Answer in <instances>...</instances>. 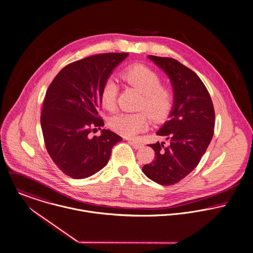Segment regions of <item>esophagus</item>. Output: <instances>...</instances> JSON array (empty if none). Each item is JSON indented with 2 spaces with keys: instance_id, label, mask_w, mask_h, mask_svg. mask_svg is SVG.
Segmentation results:
<instances>
[{
  "instance_id": "obj_1",
  "label": "esophagus",
  "mask_w": 253,
  "mask_h": 253,
  "mask_svg": "<svg viewBox=\"0 0 253 253\" xmlns=\"http://www.w3.org/2000/svg\"><path fill=\"white\" fill-rule=\"evenodd\" d=\"M130 143V145L134 148V149H140L141 147H143V144L140 141L137 140H129L128 141Z\"/></svg>"
}]
</instances>
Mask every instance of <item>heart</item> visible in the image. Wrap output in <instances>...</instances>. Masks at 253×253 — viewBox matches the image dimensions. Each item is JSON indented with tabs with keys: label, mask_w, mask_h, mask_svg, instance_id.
<instances>
[{
	"label": "heart",
	"mask_w": 253,
	"mask_h": 253,
	"mask_svg": "<svg viewBox=\"0 0 253 253\" xmlns=\"http://www.w3.org/2000/svg\"><path fill=\"white\" fill-rule=\"evenodd\" d=\"M122 78L142 94L139 109L145 110L154 122H162L168 117L173 105V93L170 88L162 85V79L158 73L143 65H133L123 72ZM118 90L115 80H106L100 92L104 109L108 111L116 109ZM148 126L149 117L144 112L120 113L109 120L111 129L125 137L135 136L147 129Z\"/></svg>",
	"instance_id": "heart-1"
}]
</instances>
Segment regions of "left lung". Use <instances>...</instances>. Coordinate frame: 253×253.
Segmentation results:
<instances>
[{"label": "left lung", "instance_id": "left-lung-1", "mask_svg": "<svg viewBox=\"0 0 253 253\" xmlns=\"http://www.w3.org/2000/svg\"><path fill=\"white\" fill-rule=\"evenodd\" d=\"M168 76L173 90L169 120L157 131L165 142L150 144L154 160L142 171L162 185H171L200 162L214 134L215 112L210 94L199 77L171 58L148 56Z\"/></svg>", "mask_w": 253, "mask_h": 253}]
</instances>
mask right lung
<instances>
[{"instance_id":"obj_1","label":"right lung","mask_w":253,"mask_h":253,"mask_svg":"<svg viewBox=\"0 0 253 253\" xmlns=\"http://www.w3.org/2000/svg\"><path fill=\"white\" fill-rule=\"evenodd\" d=\"M128 53H106L87 57L66 66L49 86L41 112L46 149L65 174L85 178L104 168L112 148L123 138L102 129L100 92L114 69Z\"/></svg>"}]
</instances>
